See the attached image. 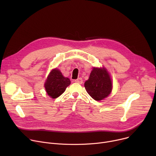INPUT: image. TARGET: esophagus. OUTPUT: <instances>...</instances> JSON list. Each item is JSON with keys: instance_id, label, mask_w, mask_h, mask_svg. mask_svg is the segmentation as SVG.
<instances>
[{"instance_id": "esophagus-1", "label": "esophagus", "mask_w": 156, "mask_h": 156, "mask_svg": "<svg viewBox=\"0 0 156 156\" xmlns=\"http://www.w3.org/2000/svg\"><path fill=\"white\" fill-rule=\"evenodd\" d=\"M75 82H76V83H80V84H81V83H83V80H82V78H78V79L75 80Z\"/></svg>"}]
</instances>
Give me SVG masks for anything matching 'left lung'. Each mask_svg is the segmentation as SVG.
<instances>
[{"label": "left lung", "instance_id": "1", "mask_svg": "<svg viewBox=\"0 0 156 156\" xmlns=\"http://www.w3.org/2000/svg\"><path fill=\"white\" fill-rule=\"evenodd\" d=\"M112 87L110 76L104 68H94L85 83L87 93L97 101L108 97L111 92Z\"/></svg>", "mask_w": 156, "mask_h": 156}]
</instances>
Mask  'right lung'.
<instances>
[{
	"label": "right lung",
	"instance_id": "1",
	"mask_svg": "<svg viewBox=\"0 0 156 156\" xmlns=\"http://www.w3.org/2000/svg\"><path fill=\"white\" fill-rule=\"evenodd\" d=\"M71 83L70 80L62 76L59 69H53L48 75L45 88L47 94L53 99L59 97Z\"/></svg>",
	"mask_w": 156,
	"mask_h": 156
}]
</instances>
